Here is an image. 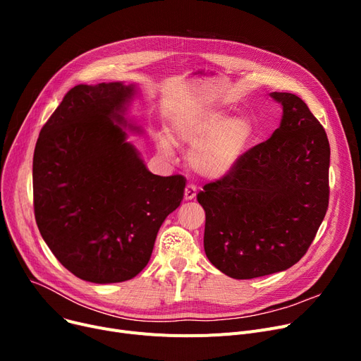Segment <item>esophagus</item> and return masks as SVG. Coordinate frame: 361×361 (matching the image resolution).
<instances>
[{"mask_svg":"<svg viewBox=\"0 0 361 361\" xmlns=\"http://www.w3.org/2000/svg\"><path fill=\"white\" fill-rule=\"evenodd\" d=\"M184 199H185V200H193V199H196V187H195V185H192V184H187V185H185Z\"/></svg>","mask_w":361,"mask_h":361,"instance_id":"34e87169","label":"esophagus"}]
</instances>
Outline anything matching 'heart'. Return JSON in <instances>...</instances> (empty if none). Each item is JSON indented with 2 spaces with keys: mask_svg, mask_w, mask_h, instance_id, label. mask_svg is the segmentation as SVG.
<instances>
[{
  "mask_svg": "<svg viewBox=\"0 0 361 361\" xmlns=\"http://www.w3.org/2000/svg\"><path fill=\"white\" fill-rule=\"evenodd\" d=\"M176 137L193 146L188 162L206 178L228 176L243 158L253 136V124L245 117H230L218 108H196L183 111L174 121ZM157 146L165 155L173 152L166 133H158Z\"/></svg>",
  "mask_w": 361,
  "mask_h": 361,
  "instance_id": "heart-1",
  "label": "heart"
}]
</instances>
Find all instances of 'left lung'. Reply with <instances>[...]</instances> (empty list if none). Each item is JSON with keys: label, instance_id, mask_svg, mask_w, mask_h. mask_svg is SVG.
I'll use <instances>...</instances> for the list:
<instances>
[{"label": "left lung", "instance_id": "8db88e82", "mask_svg": "<svg viewBox=\"0 0 361 361\" xmlns=\"http://www.w3.org/2000/svg\"><path fill=\"white\" fill-rule=\"evenodd\" d=\"M269 94L282 106L279 127L197 195L206 212L204 253L235 279L291 268L310 247L329 203L324 127L295 94Z\"/></svg>", "mask_w": 361, "mask_h": 361}]
</instances>
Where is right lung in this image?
<instances>
[{
  "label": "right lung",
  "instance_id": "add662e5",
  "mask_svg": "<svg viewBox=\"0 0 361 361\" xmlns=\"http://www.w3.org/2000/svg\"><path fill=\"white\" fill-rule=\"evenodd\" d=\"M136 85H78L39 133L33 155L37 228L83 281L114 283L146 267L165 218L184 196L181 176L152 174L124 128Z\"/></svg>",
  "mask_w": 361,
  "mask_h": 361
}]
</instances>
